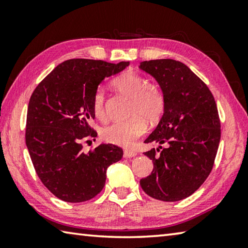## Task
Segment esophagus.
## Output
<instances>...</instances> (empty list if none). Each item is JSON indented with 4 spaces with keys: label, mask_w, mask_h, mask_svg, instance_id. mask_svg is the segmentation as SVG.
<instances>
[{
    "label": "esophagus",
    "mask_w": 248,
    "mask_h": 248,
    "mask_svg": "<svg viewBox=\"0 0 248 248\" xmlns=\"http://www.w3.org/2000/svg\"><path fill=\"white\" fill-rule=\"evenodd\" d=\"M124 157H134L137 155V152H134V151H131V150H124Z\"/></svg>",
    "instance_id": "obj_1"
}]
</instances>
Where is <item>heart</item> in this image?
<instances>
[{
    "label": "heart",
    "mask_w": 248,
    "mask_h": 248,
    "mask_svg": "<svg viewBox=\"0 0 248 248\" xmlns=\"http://www.w3.org/2000/svg\"><path fill=\"white\" fill-rule=\"evenodd\" d=\"M148 79L137 73H124L114 82L121 94L132 99L130 115L136 114L128 120L116 121L103 129L102 138L108 143L119 146H131L145 131L144 118L154 123L164 111V96L156 86L148 85ZM93 112L98 120H106L105 90L98 87L93 97Z\"/></svg>",
    "instance_id": "b5f03b06"
}]
</instances>
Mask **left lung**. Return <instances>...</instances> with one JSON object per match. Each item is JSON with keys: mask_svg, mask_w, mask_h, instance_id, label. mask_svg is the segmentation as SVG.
<instances>
[{"mask_svg": "<svg viewBox=\"0 0 248 248\" xmlns=\"http://www.w3.org/2000/svg\"><path fill=\"white\" fill-rule=\"evenodd\" d=\"M139 68L155 78L165 102L161 120L144 141L159 144L144 153L154 169L140 185L154 199L179 201L194 194L213 167L221 139L216 100L182 62L159 59L141 62Z\"/></svg>", "mask_w": 248, "mask_h": 248, "instance_id": "8db88e82", "label": "left lung"}]
</instances>
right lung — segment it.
Wrapping results in <instances>:
<instances>
[{
    "instance_id": "1",
    "label": "right lung",
    "mask_w": 248,
    "mask_h": 248,
    "mask_svg": "<svg viewBox=\"0 0 248 248\" xmlns=\"http://www.w3.org/2000/svg\"><path fill=\"white\" fill-rule=\"evenodd\" d=\"M129 65L128 61L71 59L59 64L33 91L28 104L26 145L36 173L57 198L83 202L98 195L106 171L123 150L100 144L84 153L82 143L97 133L93 97L99 84Z\"/></svg>"
}]
</instances>
